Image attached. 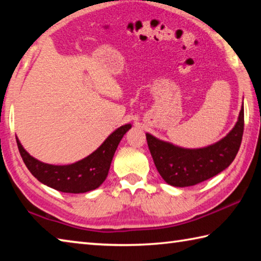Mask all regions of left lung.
I'll list each match as a JSON object with an SVG mask.
<instances>
[{"label":"left lung","instance_id":"left-lung-1","mask_svg":"<svg viewBox=\"0 0 261 261\" xmlns=\"http://www.w3.org/2000/svg\"><path fill=\"white\" fill-rule=\"evenodd\" d=\"M244 130V108L228 135L203 148L174 146L146 134L151 158L161 177L174 187H188L217 176L233 162L240 149Z\"/></svg>","mask_w":261,"mask_h":261}]
</instances>
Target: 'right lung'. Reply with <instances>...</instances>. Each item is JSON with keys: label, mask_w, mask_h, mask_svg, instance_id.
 <instances>
[{"label": "right lung", "mask_w": 261, "mask_h": 261, "mask_svg": "<svg viewBox=\"0 0 261 261\" xmlns=\"http://www.w3.org/2000/svg\"><path fill=\"white\" fill-rule=\"evenodd\" d=\"M131 124L116 129L98 148L81 161L68 165L43 163L27 153L16 137L19 153L27 169L40 182L63 193H87L105 181L115 150Z\"/></svg>", "instance_id": "obj_1"}]
</instances>
